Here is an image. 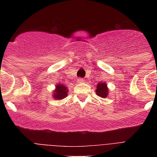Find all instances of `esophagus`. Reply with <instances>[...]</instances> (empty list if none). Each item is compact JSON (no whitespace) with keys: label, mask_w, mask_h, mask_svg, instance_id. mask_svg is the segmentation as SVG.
Wrapping results in <instances>:
<instances>
[{"label":"esophagus","mask_w":157,"mask_h":157,"mask_svg":"<svg viewBox=\"0 0 157 157\" xmlns=\"http://www.w3.org/2000/svg\"><path fill=\"white\" fill-rule=\"evenodd\" d=\"M77 81H78V82H82L83 79H82V78H78Z\"/></svg>","instance_id":"1"}]
</instances>
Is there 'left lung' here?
Instances as JSON below:
<instances>
[{
    "label": "left lung",
    "mask_w": 157,
    "mask_h": 157,
    "mask_svg": "<svg viewBox=\"0 0 157 157\" xmlns=\"http://www.w3.org/2000/svg\"><path fill=\"white\" fill-rule=\"evenodd\" d=\"M97 95L101 97L102 98H105L109 96V90L107 86L106 82H99L98 85L96 86V90H95Z\"/></svg>",
    "instance_id": "1"
}]
</instances>
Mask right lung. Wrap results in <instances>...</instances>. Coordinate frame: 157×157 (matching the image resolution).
<instances>
[{"label": "right lung", "instance_id": "1", "mask_svg": "<svg viewBox=\"0 0 157 157\" xmlns=\"http://www.w3.org/2000/svg\"><path fill=\"white\" fill-rule=\"evenodd\" d=\"M67 93H68V89L64 84L61 83H57L56 85V88L52 91V98L55 100H62L64 99L66 97H67Z\"/></svg>", "mask_w": 157, "mask_h": 157}]
</instances>
